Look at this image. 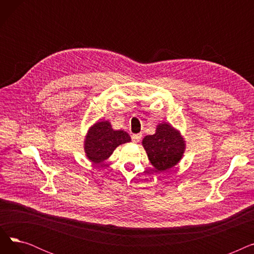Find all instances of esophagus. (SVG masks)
<instances>
[{
  "instance_id": "34e87169",
  "label": "esophagus",
  "mask_w": 254,
  "mask_h": 254,
  "mask_svg": "<svg viewBox=\"0 0 254 254\" xmlns=\"http://www.w3.org/2000/svg\"><path fill=\"white\" fill-rule=\"evenodd\" d=\"M141 138H142V134H135V135L131 136V140L134 143H139Z\"/></svg>"
}]
</instances>
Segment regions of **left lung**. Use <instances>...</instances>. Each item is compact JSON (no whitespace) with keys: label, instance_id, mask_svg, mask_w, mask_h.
<instances>
[{"label":"left lung","instance_id":"1","mask_svg":"<svg viewBox=\"0 0 254 254\" xmlns=\"http://www.w3.org/2000/svg\"><path fill=\"white\" fill-rule=\"evenodd\" d=\"M142 144L151 165L161 172L176 166L185 149L179 131L168 124L158 125L155 134L146 136Z\"/></svg>","mask_w":254,"mask_h":254}]
</instances>
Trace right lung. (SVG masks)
Segmentation results:
<instances>
[{
  "mask_svg": "<svg viewBox=\"0 0 254 254\" xmlns=\"http://www.w3.org/2000/svg\"><path fill=\"white\" fill-rule=\"evenodd\" d=\"M130 137L125 130H114L109 122L93 125L84 142V150L88 159L100 164L108 158L117 146L129 142Z\"/></svg>",
  "mask_w": 254,
  "mask_h": 254,
  "instance_id": "1",
  "label": "right lung"
}]
</instances>
